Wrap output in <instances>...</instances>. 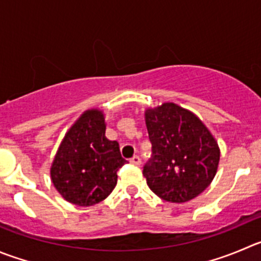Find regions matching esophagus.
<instances>
[{"mask_svg":"<svg viewBox=\"0 0 261 261\" xmlns=\"http://www.w3.org/2000/svg\"><path fill=\"white\" fill-rule=\"evenodd\" d=\"M130 164H133V165H140L141 164V159H140V156H133L132 159H130Z\"/></svg>","mask_w":261,"mask_h":261,"instance_id":"1","label":"esophagus"}]
</instances>
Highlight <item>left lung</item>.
<instances>
[{
	"label": "left lung",
	"mask_w": 261,
	"mask_h": 261,
	"mask_svg": "<svg viewBox=\"0 0 261 261\" xmlns=\"http://www.w3.org/2000/svg\"><path fill=\"white\" fill-rule=\"evenodd\" d=\"M152 159L143 168L155 195L175 203L187 202L206 190L218 172L220 148L196 114L174 102L145 111Z\"/></svg>",
	"instance_id": "obj_1"
}]
</instances>
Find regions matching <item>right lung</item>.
I'll use <instances>...</instances> for the list:
<instances>
[{
    "instance_id": "obj_1",
    "label": "right lung",
    "mask_w": 261,
    "mask_h": 261,
    "mask_svg": "<svg viewBox=\"0 0 261 261\" xmlns=\"http://www.w3.org/2000/svg\"><path fill=\"white\" fill-rule=\"evenodd\" d=\"M105 114L88 109L69 128L51 164V180L68 202L92 206L105 200L125 164L119 143L106 138Z\"/></svg>"
}]
</instances>
